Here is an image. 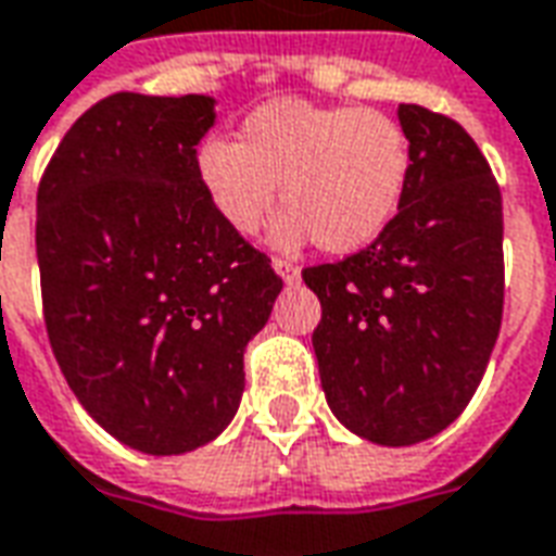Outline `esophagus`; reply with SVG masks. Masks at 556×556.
Returning <instances> with one entry per match:
<instances>
[{
  "instance_id": "34e87169",
  "label": "esophagus",
  "mask_w": 556,
  "mask_h": 556,
  "mask_svg": "<svg viewBox=\"0 0 556 556\" xmlns=\"http://www.w3.org/2000/svg\"><path fill=\"white\" fill-rule=\"evenodd\" d=\"M274 270H277L279 277H282V282H286V286H294V282L301 279V267L291 265V262H282V258H277V262H274Z\"/></svg>"
}]
</instances>
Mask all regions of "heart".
Returning a JSON list of instances; mask_svg holds the SVG:
<instances>
[{"instance_id": "b5f03b06", "label": "heart", "mask_w": 556, "mask_h": 556, "mask_svg": "<svg viewBox=\"0 0 556 556\" xmlns=\"http://www.w3.org/2000/svg\"><path fill=\"white\" fill-rule=\"evenodd\" d=\"M195 174L216 216L255 235L277 207L274 247L349 255L388 231L413 177V147L394 116L372 108L277 99L255 108L238 143L198 147Z\"/></svg>"}]
</instances>
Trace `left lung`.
Returning <instances> with one entry per match:
<instances>
[{
  "instance_id": "1",
  "label": "left lung",
  "mask_w": 556,
  "mask_h": 556,
  "mask_svg": "<svg viewBox=\"0 0 556 556\" xmlns=\"http://www.w3.org/2000/svg\"><path fill=\"white\" fill-rule=\"evenodd\" d=\"M413 177L367 250L306 267L331 413L376 445L430 440L467 409L503 321V195L460 123L400 104Z\"/></svg>"
}]
</instances>
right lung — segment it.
I'll return each mask as SVG.
<instances>
[{
  "label": "right lung",
  "instance_id": "add662e5",
  "mask_svg": "<svg viewBox=\"0 0 556 556\" xmlns=\"http://www.w3.org/2000/svg\"><path fill=\"white\" fill-rule=\"evenodd\" d=\"M213 123L211 96L116 92L65 131L38 186L56 364L80 406L143 454L223 433L243 397V349L282 291L198 184Z\"/></svg>",
  "mask_w": 556,
  "mask_h": 556
}]
</instances>
